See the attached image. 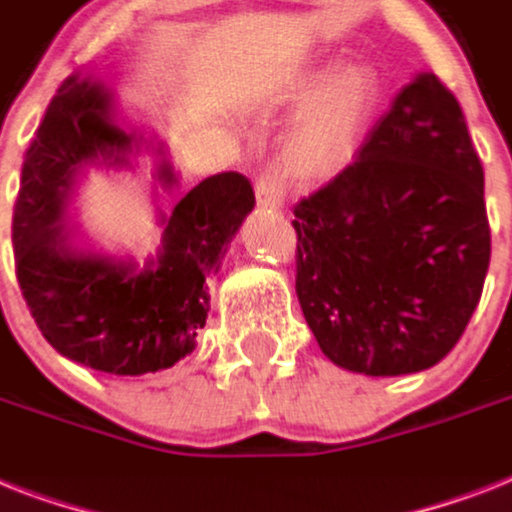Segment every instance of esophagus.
I'll return each mask as SVG.
<instances>
[{"label":"esophagus","instance_id":"esophagus-1","mask_svg":"<svg viewBox=\"0 0 512 512\" xmlns=\"http://www.w3.org/2000/svg\"><path fill=\"white\" fill-rule=\"evenodd\" d=\"M255 193L260 207H281V204H284V183H281L279 172H260V177H257L255 183Z\"/></svg>","mask_w":512,"mask_h":512}]
</instances>
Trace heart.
I'll use <instances>...</instances> for the list:
<instances>
[{
    "instance_id": "b5f03b06",
    "label": "heart",
    "mask_w": 512,
    "mask_h": 512,
    "mask_svg": "<svg viewBox=\"0 0 512 512\" xmlns=\"http://www.w3.org/2000/svg\"><path fill=\"white\" fill-rule=\"evenodd\" d=\"M289 90L297 98L313 92L287 138V162L300 175H327L348 162L358 132L374 103V74L364 63H342L321 79L303 68Z\"/></svg>"
}]
</instances>
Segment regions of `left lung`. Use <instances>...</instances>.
I'll use <instances>...</instances> for the list:
<instances>
[{"mask_svg":"<svg viewBox=\"0 0 512 512\" xmlns=\"http://www.w3.org/2000/svg\"><path fill=\"white\" fill-rule=\"evenodd\" d=\"M292 225L297 300L329 361L372 377L438 364L492 257L484 167L449 87L417 74Z\"/></svg>","mask_w":512,"mask_h":512,"instance_id":"left-lung-1","label":"left lung"}]
</instances>
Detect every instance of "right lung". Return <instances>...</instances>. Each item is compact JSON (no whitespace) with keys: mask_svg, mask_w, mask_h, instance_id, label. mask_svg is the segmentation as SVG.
Returning a JSON list of instances; mask_svg holds the SVG:
<instances>
[{"mask_svg":"<svg viewBox=\"0 0 512 512\" xmlns=\"http://www.w3.org/2000/svg\"><path fill=\"white\" fill-rule=\"evenodd\" d=\"M111 92L68 76L47 106L28 146L12 212V247L20 292L36 327L76 364L108 374L170 369L196 348L209 311L207 276L255 207L239 172L201 180L177 201L164 225L162 249L143 268L71 247L63 212L76 177L90 164H127L140 138L114 124ZM164 188L177 185L170 162Z\"/></svg>","mask_w":512,"mask_h":512,"instance_id":"add662e5","label":"right lung"}]
</instances>
